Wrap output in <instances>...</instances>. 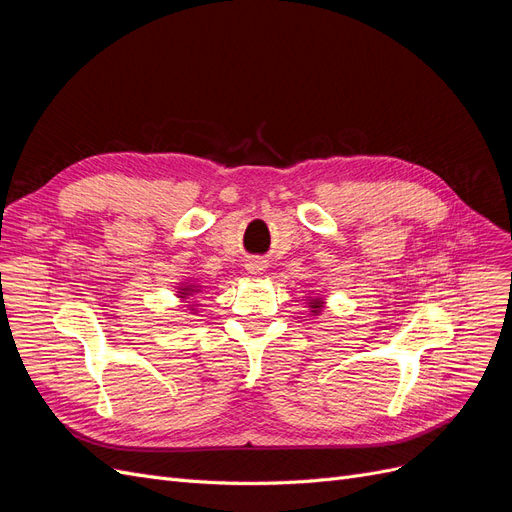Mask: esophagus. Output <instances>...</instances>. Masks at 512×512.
Returning <instances> with one entry per match:
<instances>
[{"label":"esophagus","instance_id":"esophagus-1","mask_svg":"<svg viewBox=\"0 0 512 512\" xmlns=\"http://www.w3.org/2000/svg\"><path fill=\"white\" fill-rule=\"evenodd\" d=\"M247 271H250V273H262V271H265V260H250V262H247Z\"/></svg>","mask_w":512,"mask_h":512}]
</instances>
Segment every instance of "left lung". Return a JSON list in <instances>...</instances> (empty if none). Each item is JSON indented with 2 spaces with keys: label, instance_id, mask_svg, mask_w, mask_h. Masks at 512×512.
Returning <instances> with one entry per match:
<instances>
[{
  "label": "left lung",
  "instance_id": "left-lung-1",
  "mask_svg": "<svg viewBox=\"0 0 512 512\" xmlns=\"http://www.w3.org/2000/svg\"><path fill=\"white\" fill-rule=\"evenodd\" d=\"M320 307H322V303H320V301H314V303H312V309H314V312H316V314L320 312Z\"/></svg>",
  "mask_w": 512,
  "mask_h": 512
}]
</instances>
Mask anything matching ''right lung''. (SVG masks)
Masks as SVG:
<instances>
[{"label": "right lung", "mask_w": 512, "mask_h": 512, "mask_svg": "<svg viewBox=\"0 0 512 512\" xmlns=\"http://www.w3.org/2000/svg\"><path fill=\"white\" fill-rule=\"evenodd\" d=\"M192 292H198V288L196 286H188V288H183L181 294H192Z\"/></svg>", "instance_id": "right-lung-1"}]
</instances>
